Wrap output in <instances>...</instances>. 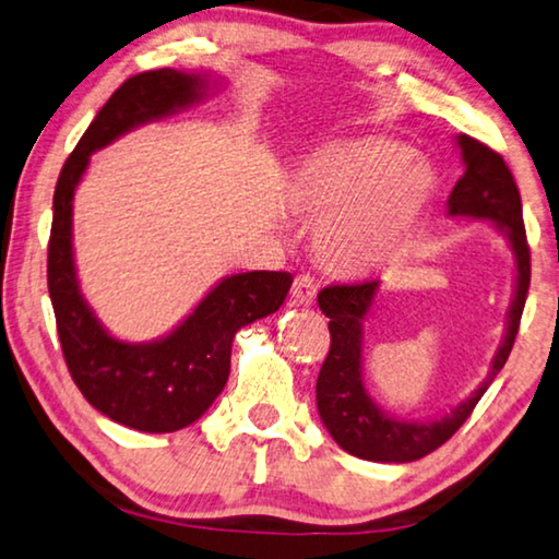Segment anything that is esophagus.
I'll return each mask as SVG.
<instances>
[{"instance_id":"34e87169","label":"esophagus","mask_w":559,"mask_h":559,"mask_svg":"<svg viewBox=\"0 0 559 559\" xmlns=\"http://www.w3.org/2000/svg\"><path fill=\"white\" fill-rule=\"evenodd\" d=\"M317 297V285L309 274H297L295 282H292V299L297 305H312Z\"/></svg>"}]
</instances>
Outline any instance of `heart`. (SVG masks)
I'll return each instance as SVG.
<instances>
[{
    "label": "heart",
    "mask_w": 559,
    "mask_h": 559,
    "mask_svg": "<svg viewBox=\"0 0 559 559\" xmlns=\"http://www.w3.org/2000/svg\"><path fill=\"white\" fill-rule=\"evenodd\" d=\"M437 190V175L390 136L332 142L295 167L287 197L320 225L317 260L337 277L359 280L402 260Z\"/></svg>",
    "instance_id": "b5f03b06"
}]
</instances>
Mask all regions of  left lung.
Instances as JSON below:
<instances>
[{
  "label": "left lung",
  "instance_id": "obj_1",
  "mask_svg": "<svg viewBox=\"0 0 559 559\" xmlns=\"http://www.w3.org/2000/svg\"><path fill=\"white\" fill-rule=\"evenodd\" d=\"M457 147L465 162V175L457 179L448 200L450 217L489 219L508 237L514 254V297L508 314V330L492 359L487 380L452 407L448 415L429 423H409V419L390 417L369 397L362 382V322L380 289V282L369 280L359 285H332L317 297L320 309L330 317V352L317 377V409L332 440L342 450L369 462H415L435 452L457 429L465 425L472 409L489 382L508 362L514 337L520 330V317L525 309L530 289V247L522 222V200L514 177L504 159L487 144L457 136Z\"/></svg>",
  "mask_w": 559,
  "mask_h": 559
}]
</instances>
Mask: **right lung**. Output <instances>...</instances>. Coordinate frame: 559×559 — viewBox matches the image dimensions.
<instances>
[{"label": "right lung", "mask_w": 559, "mask_h": 559, "mask_svg": "<svg viewBox=\"0 0 559 559\" xmlns=\"http://www.w3.org/2000/svg\"><path fill=\"white\" fill-rule=\"evenodd\" d=\"M210 84L202 72L152 70L130 76L92 119L55 187L47 285L64 362L94 409L140 432H177L200 419L225 390L237 330L277 312L292 287L289 272L231 274L187 320L152 342L111 337L82 295L72 250V202L90 157L134 127L194 107L207 97Z\"/></svg>", "instance_id": "1"}]
</instances>
